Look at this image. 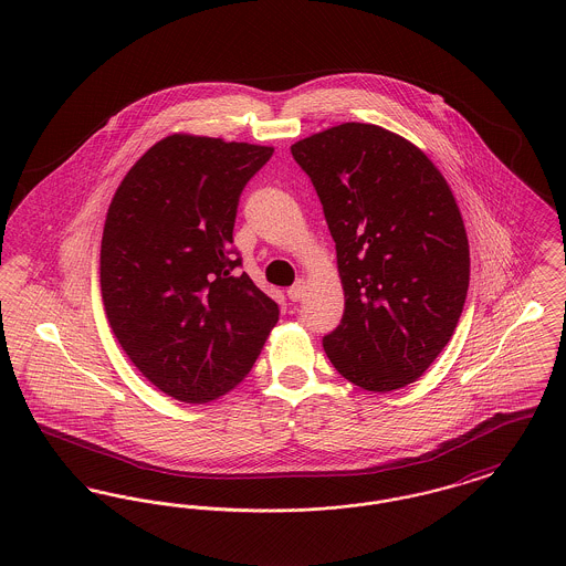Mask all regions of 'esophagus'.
<instances>
[{
  "label": "esophagus",
  "mask_w": 566,
  "mask_h": 566,
  "mask_svg": "<svg viewBox=\"0 0 566 566\" xmlns=\"http://www.w3.org/2000/svg\"><path fill=\"white\" fill-rule=\"evenodd\" d=\"M286 295H289V300H291V302H302L305 295L304 280H297V282L286 291Z\"/></svg>",
  "instance_id": "obj_1"
}]
</instances>
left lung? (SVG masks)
Returning a JSON list of instances; mask_svg holds the SVG:
<instances>
[{
	"mask_svg": "<svg viewBox=\"0 0 566 566\" xmlns=\"http://www.w3.org/2000/svg\"><path fill=\"white\" fill-rule=\"evenodd\" d=\"M336 243L340 325L323 338L334 368L368 391L413 384L454 334L470 245L429 157L377 125L345 123L291 146Z\"/></svg>",
	"mask_w": 566,
	"mask_h": 566,
	"instance_id": "obj_1",
	"label": "left lung"
}]
</instances>
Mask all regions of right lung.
Instances as JSON below:
<instances>
[{"label": "right lung", "mask_w": 566, "mask_h": 566, "mask_svg": "<svg viewBox=\"0 0 566 566\" xmlns=\"http://www.w3.org/2000/svg\"><path fill=\"white\" fill-rule=\"evenodd\" d=\"M273 148L170 135L120 182L101 243L109 325L139 373L182 402L239 386L280 307L250 280L232 230Z\"/></svg>", "instance_id": "right-lung-1"}]
</instances>
